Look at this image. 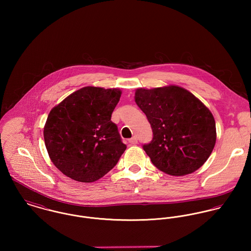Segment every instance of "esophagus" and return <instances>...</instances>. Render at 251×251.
I'll list each match as a JSON object with an SVG mask.
<instances>
[{"mask_svg":"<svg viewBox=\"0 0 251 251\" xmlns=\"http://www.w3.org/2000/svg\"><path fill=\"white\" fill-rule=\"evenodd\" d=\"M128 142L131 144V145H136V144L138 143V140H137V138H136L135 136H133L132 138H130V139L128 140Z\"/></svg>","mask_w":251,"mask_h":251,"instance_id":"obj_1","label":"esophagus"}]
</instances>
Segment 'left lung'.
<instances>
[{
  "instance_id": "1",
  "label": "left lung",
  "mask_w": 251,
  "mask_h": 251,
  "mask_svg": "<svg viewBox=\"0 0 251 251\" xmlns=\"http://www.w3.org/2000/svg\"><path fill=\"white\" fill-rule=\"evenodd\" d=\"M135 102L152 129V140L143 149L156 168L183 176L207 161L216 140L215 118L194 95L175 85L140 88Z\"/></svg>"
}]
</instances>
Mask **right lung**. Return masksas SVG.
Masks as SVG:
<instances>
[{
  "instance_id": "1",
  "label": "right lung",
  "mask_w": 251,
  "mask_h": 251,
  "mask_svg": "<svg viewBox=\"0 0 251 251\" xmlns=\"http://www.w3.org/2000/svg\"><path fill=\"white\" fill-rule=\"evenodd\" d=\"M120 89L84 87L53 108L44 142L53 164L69 178L93 182L114 168L126 149L111 115Z\"/></svg>"
}]
</instances>
